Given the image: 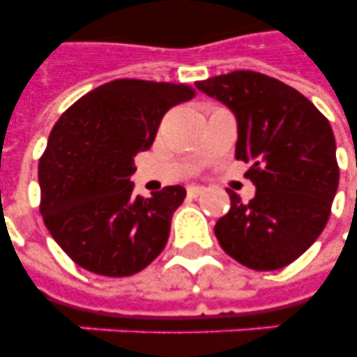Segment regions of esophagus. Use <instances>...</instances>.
Segmentation results:
<instances>
[{
  "mask_svg": "<svg viewBox=\"0 0 357 357\" xmlns=\"http://www.w3.org/2000/svg\"><path fill=\"white\" fill-rule=\"evenodd\" d=\"M204 190H206V187H202V185H189V187H187V192H189V196H192V198H195V196H200Z\"/></svg>",
  "mask_w": 357,
  "mask_h": 357,
  "instance_id": "34e87169",
  "label": "esophagus"
}]
</instances>
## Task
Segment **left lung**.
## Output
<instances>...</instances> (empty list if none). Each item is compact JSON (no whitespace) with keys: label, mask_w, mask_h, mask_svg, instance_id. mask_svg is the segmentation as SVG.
<instances>
[{"label":"left lung","mask_w":357,"mask_h":357,"mask_svg":"<svg viewBox=\"0 0 357 357\" xmlns=\"http://www.w3.org/2000/svg\"><path fill=\"white\" fill-rule=\"evenodd\" d=\"M196 89L235 114V157L252 167L248 204L228 190L231 207L215 226L228 255L254 271L298 259L326 226L339 185L335 137L324 114L293 86L238 70Z\"/></svg>","instance_id":"8db88e82"}]
</instances>
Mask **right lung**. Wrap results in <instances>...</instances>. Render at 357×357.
<instances>
[{"instance_id":"obj_1","label":"right lung","mask_w":357,"mask_h":357,"mask_svg":"<svg viewBox=\"0 0 357 357\" xmlns=\"http://www.w3.org/2000/svg\"><path fill=\"white\" fill-rule=\"evenodd\" d=\"M192 96L181 83L116 79L85 94L53 126L38 162L40 213L55 243L85 271L131 276L167 246L187 190L172 185L140 198L129 178L165 113Z\"/></svg>"}]
</instances>
